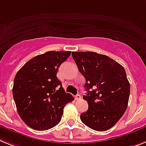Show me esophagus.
<instances>
[{
    "instance_id": "1",
    "label": "esophagus",
    "mask_w": 146,
    "mask_h": 146,
    "mask_svg": "<svg viewBox=\"0 0 146 146\" xmlns=\"http://www.w3.org/2000/svg\"><path fill=\"white\" fill-rule=\"evenodd\" d=\"M80 98H81V96H80V95H77V96H75V100H77V101L80 100Z\"/></svg>"
}]
</instances>
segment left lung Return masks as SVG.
Segmentation results:
<instances>
[{
  "label": "left lung",
  "instance_id": "obj_1",
  "mask_svg": "<svg viewBox=\"0 0 146 146\" xmlns=\"http://www.w3.org/2000/svg\"><path fill=\"white\" fill-rule=\"evenodd\" d=\"M79 72L86 79L87 111L82 122L97 131L109 130L127 108L130 84L125 68L109 56L92 51L72 52Z\"/></svg>",
  "mask_w": 146,
  "mask_h": 146
}]
</instances>
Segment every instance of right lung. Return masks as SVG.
<instances>
[{"label":"right lung","mask_w":146,"mask_h":146,"mask_svg":"<svg viewBox=\"0 0 146 146\" xmlns=\"http://www.w3.org/2000/svg\"><path fill=\"white\" fill-rule=\"evenodd\" d=\"M71 51H48L34 56L17 72L13 98L21 119L30 127L45 131L61 120L66 104L74 97L66 93L56 77Z\"/></svg>","instance_id":"obj_1"}]
</instances>
